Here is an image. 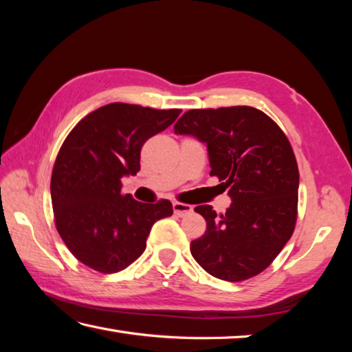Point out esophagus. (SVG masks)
I'll return each instance as SVG.
<instances>
[{"label": "esophagus", "instance_id": "1", "mask_svg": "<svg viewBox=\"0 0 352 352\" xmlns=\"http://www.w3.org/2000/svg\"><path fill=\"white\" fill-rule=\"evenodd\" d=\"M172 208H174V212L177 214V216H180V217L186 216V214L192 212V210H194V208L190 206V205H186V204H178V201H174V204H172Z\"/></svg>", "mask_w": 352, "mask_h": 352}]
</instances>
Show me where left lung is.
<instances>
[{"instance_id": "8db88e82", "label": "left lung", "mask_w": 352, "mask_h": 352, "mask_svg": "<svg viewBox=\"0 0 352 352\" xmlns=\"http://www.w3.org/2000/svg\"><path fill=\"white\" fill-rule=\"evenodd\" d=\"M177 135L206 144L211 175L228 188L223 214L211 205L195 212L205 234L190 253L214 278L237 283L269 267L294 233L300 174L283 130L253 107L189 110L174 126Z\"/></svg>"}]
</instances>
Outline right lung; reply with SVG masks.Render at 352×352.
I'll use <instances>...</instances> for the list:
<instances>
[{"label": "right lung", "mask_w": 352, "mask_h": 352, "mask_svg": "<svg viewBox=\"0 0 352 352\" xmlns=\"http://www.w3.org/2000/svg\"><path fill=\"white\" fill-rule=\"evenodd\" d=\"M182 110L109 104L71 130L51 177L56 226L82 264L116 273L144 253L157 220L172 216V204H141L122 195L121 180L140 170L144 142L174 124Z\"/></svg>", "instance_id": "1"}]
</instances>
